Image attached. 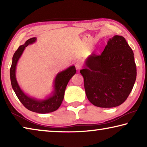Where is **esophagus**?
Masks as SVG:
<instances>
[{"label": "esophagus", "mask_w": 147, "mask_h": 147, "mask_svg": "<svg viewBox=\"0 0 147 147\" xmlns=\"http://www.w3.org/2000/svg\"><path fill=\"white\" fill-rule=\"evenodd\" d=\"M75 67L77 70H80V69L82 67V63H81V61H77L75 64Z\"/></svg>", "instance_id": "obj_1"}]
</instances>
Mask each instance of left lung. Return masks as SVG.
I'll return each mask as SVG.
<instances>
[{"label": "left lung", "instance_id": "1", "mask_svg": "<svg viewBox=\"0 0 147 147\" xmlns=\"http://www.w3.org/2000/svg\"><path fill=\"white\" fill-rule=\"evenodd\" d=\"M134 54L121 36L109 39L100 55L93 53L80 70L87 98L94 106L113 108L128 98L135 84Z\"/></svg>", "mask_w": 147, "mask_h": 147}]
</instances>
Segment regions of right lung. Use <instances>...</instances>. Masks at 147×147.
<instances>
[{"label": "right lung", "mask_w": 147, "mask_h": 147, "mask_svg": "<svg viewBox=\"0 0 147 147\" xmlns=\"http://www.w3.org/2000/svg\"><path fill=\"white\" fill-rule=\"evenodd\" d=\"M36 38H32L27 40L25 43L20 46L14 53L12 58V63L10 68V80L12 88L16 93L17 98L30 111L39 113H47L56 111L59 108L64 98V93L69 81L76 73V68L74 65L68 67L57 74L54 82V91L53 94L44 100L30 97L20 88L17 83L16 76V71L17 61L21 56L24 50L29 45L34 43Z\"/></svg>", "instance_id": "add662e5"}]
</instances>
